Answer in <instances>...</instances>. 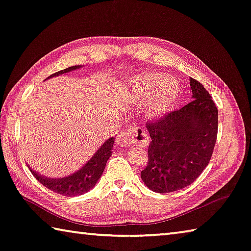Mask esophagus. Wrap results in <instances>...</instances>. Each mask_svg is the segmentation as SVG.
I'll return each mask as SVG.
<instances>
[{"instance_id":"obj_1","label":"esophagus","mask_w":251,"mask_h":251,"mask_svg":"<svg viewBox=\"0 0 251 251\" xmlns=\"http://www.w3.org/2000/svg\"><path fill=\"white\" fill-rule=\"evenodd\" d=\"M116 142L121 148H129L132 143H136L143 148V146L149 144L150 139L144 130L140 129V127H131V129L118 135Z\"/></svg>"}]
</instances>
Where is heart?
<instances>
[{"label": "heart", "instance_id": "heart-1", "mask_svg": "<svg viewBox=\"0 0 251 251\" xmlns=\"http://www.w3.org/2000/svg\"><path fill=\"white\" fill-rule=\"evenodd\" d=\"M130 95L135 100L148 98L142 109L146 119H158L173 109L180 94V85L173 77L162 73H140L127 84Z\"/></svg>", "mask_w": 251, "mask_h": 251}]
</instances>
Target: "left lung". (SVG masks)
Segmentation results:
<instances>
[{
  "instance_id": "8db88e82",
  "label": "left lung",
  "mask_w": 251,
  "mask_h": 251,
  "mask_svg": "<svg viewBox=\"0 0 251 251\" xmlns=\"http://www.w3.org/2000/svg\"><path fill=\"white\" fill-rule=\"evenodd\" d=\"M192 100L146 126L152 142L149 163L141 172L154 192L180 190L191 184L209 164L217 138L219 112L203 85L190 77Z\"/></svg>"
}]
</instances>
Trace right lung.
Here are the masks:
<instances>
[{
  "instance_id": "obj_1",
  "label": "right lung",
  "mask_w": 251,
  "mask_h": 251,
  "mask_svg": "<svg viewBox=\"0 0 251 251\" xmlns=\"http://www.w3.org/2000/svg\"><path fill=\"white\" fill-rule=\"evenodd\" d=\"M81 68L82 65L70 67L68 69L60 71V72H56L50 75L47 79L54 76H59L61 74L72 72V71ZM113 143H115V138L106 140L105 143L100 145V148L96 151V153L89 158L88 162L85 164L83 167L76 170L75 173L69 175V176L51 178L44 176V175H41L38 172H35L29 165H28V168H29L31 174L34 175V177L41 184H44L46 188L50 189L51 191L68 197L81 196L83 193L88 192L91 189L96 186L97 181L99 180V178L101 177V175L103 173V169L106 167L107 160L109 159L111 156Z\"/></svg>"
}]
</instances>
